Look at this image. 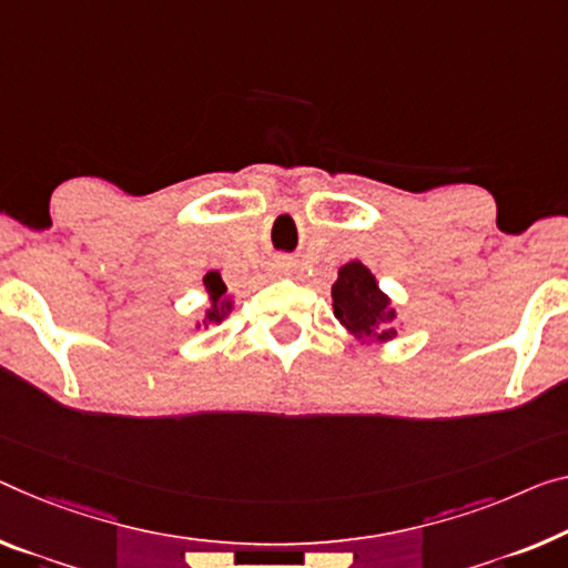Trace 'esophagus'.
I'll list each match as a JSON object with an SVG mask.
<instances>
[{
	"instance_id": "1",
	"label": "esophagus",
	"mask_w": 568,
	"mask_h": 568,
	"mask_svg": "<svg viewBox=\"0 0 568 568\" xmlns=\"http://www.w3.org/2000/svg\"><path fill=\"white\" fill-rule=\"evenodd\" d=\"M268 268H272V274H274V276H284V274L290 272V268H292V264H290V258L278 256V258H274V261H272V266H268Z\"/></svg>"
}]
</instances>
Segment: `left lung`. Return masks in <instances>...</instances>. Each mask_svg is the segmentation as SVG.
<instances>
[{"label": "left lung", "mask_w": 568, "mask_h": 568, "mask_svg": "<svg viewBox=\"0 0 568 568\" xmlns=\"http://www.w3.org/2000/svg\"><path fill=\"white\" fill-rule=\"evenodd\" d=\"M333 312L339 325L361 345L390 343L398 337V312L390 296L381 290L378 278L363 261H347L337 268L333 284Z\"/></svg>", "instance_id": "1"}]
</instances>
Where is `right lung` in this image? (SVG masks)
<instances>
[{
	"instance_id": "add662e5",
	"label": "right lung",
	"mask_w": 568,
	"mask_h": 568,
	"mask_svg": "<svg viewBox=\"0 0 568 568\" xmlns=\"http://www.w3.org/2000/svg\"><path fill=\"white\" fill-rule=\"evenodd\" d=\"M203 290L207 294V310L203 314V320L195 322V329L200 327H211V325H221V322L229 317L233 312V296L229 294V286L223 284V278L217 272H207L203 276Z\"/></svg>"
}]
</instances>
